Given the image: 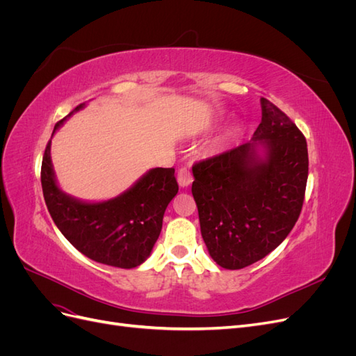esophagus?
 Instances as JSON below:
<instances>
[{"label": "esophagus", "instance_id": "1", "mask_svg": "<svg viewBox=\"0 0 356 356\" xmlns=\"http://www.w3.org/2000/svg\"><path fill=\"white\" fill-rule=\"evenodd\" d=\"M177 179H178V184H179V187H188L190 184H191V181H193V177H191V172L187 169V168H181L179 170H178V177H177Z\"/></svg>", "mask_w": 356, "mask_h": 356}]
</instances>
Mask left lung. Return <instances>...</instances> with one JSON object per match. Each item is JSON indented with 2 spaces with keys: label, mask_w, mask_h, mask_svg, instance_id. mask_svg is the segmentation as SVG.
Returning <instances> with one entry per match:
<instances>
[{
  "label": "left lung",
  "mask_w": 356,
  "mask_h": 356,
  "mask_svg": "<svg viewBox=\"0 0 356 356\" xmlns=\"http://www.w3.org/2000/svg\"><path fill=\"white\" fill-rule=\"evenodd\" d=\"M250 143L193 166L202 238L218 266L238 270L270 254L296 225L309 174L305 135L266 98Z\"/></svg>",
  "instance_id": "1"
}]
</instances>
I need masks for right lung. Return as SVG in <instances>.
Wrapping results in <instances>:
<instances>
[{
	"mask_svg": "<svg viewBox=\"0 0 356 356\" xmlns=\"http://www.w3.org/2000/svg\"><path fill=\"white\" fill-rule=\"evenodd\" d=\"M80 104L53 129L55 134L68 117L83 110ZM49 141L41 165V187L47 209L70 243L106 266L134 268L153 251L169 202L177 196L174 168H154L114 199L84 202L63 193L56 181Z\"/></svg>",
	"mask_w": 356,
	"mask_h": 356,
	"instance_id": "1",
	"label": "right lung"
}]
</instances>
